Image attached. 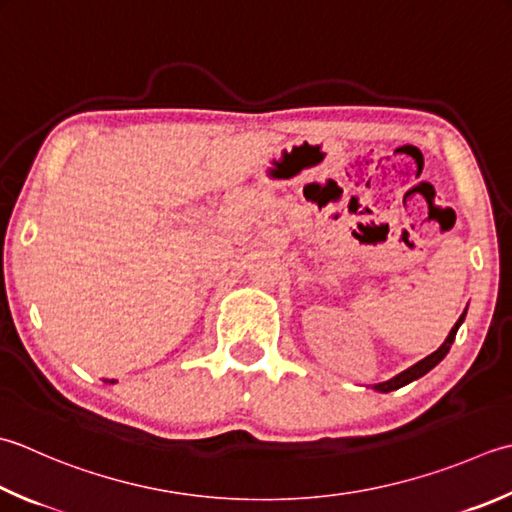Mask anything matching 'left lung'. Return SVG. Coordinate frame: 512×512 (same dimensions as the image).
Listing matches in <instances>:
<instances>
[{"instance_id":"1","label":"left lung","mask_w":512,"mask_h":512,"mask_svg":"<svg viewBox=\"0 0 512 512\" xmlns=\"http://www.w3.org/2000/svg\"><path fill=\"white\" fill-rule=\"evenodd\" d=\"M464 317H466V310L462 313V317L457 319V324L453 326V330H450L448 333V337H446V342L439 346L435 353H430L428 357H424L422 362H417L415 366H410V368H406L404 373H399V375H395L393 379H388V382H382V384H375L373 388L375 390H379V393H390V390H397V388H402V386H406V384H410V382H415V379H419L422 375H426L428 370H433L439 362H442V359L446 357V353L450 350V346H453V342H455V335H457V330H459V326H462V322H464Z\"/></svg>"}]
</instances>
